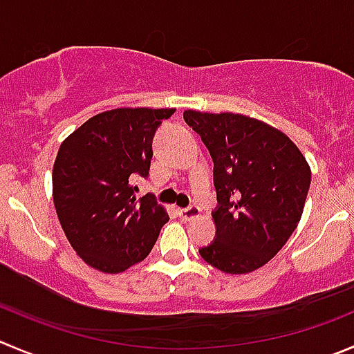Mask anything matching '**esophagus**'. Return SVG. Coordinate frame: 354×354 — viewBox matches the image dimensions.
<instances>
[{
    "mask_svg": "<svg viewBox=\"0 0 354 354\" xmlns=\"http://www.w3.org/2000/svg\"><path fill=\"white\" fill-rule=\"evenodd\" d=\"M179 215L183 218H186V221H193V218H196L200 215V207L198 205H189L187 208H179Z\"/></svg>",
    "mask_w": 354,
    "mask_h": 354,
    "instance_id": "1",
    "label": "esophagus"
}]
</instances>
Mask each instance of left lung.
Wrapping results in <instances>:
<instances>
[{
	"label": "left lung",
	"mask_w": 354,
	"mask_h": 354,
	"mask_svg": "<svg viewBox=\"0 0 354 354\" xmlns=\"http://www.w3.org/2000/svg\"><path fill=\"white\" fill-rule=\"evenodd\" d=\"M214 160L215 238L200 255L230 274L262 268L297 227L311 184L299 147L264 121L184 111Z\"/></svg>",
	"instance_id": "left-lung-1"
}]
</instances>
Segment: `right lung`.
I'll list each match as a JSON object with an SVG mask.
<instances>
[{
	"instance_id": "1",
	"label": "right lung",
	"mask_w": 354,
	"mask_h": 354,
	"mask_svg": "<svg viewBox=\"0 0 354 354\" xmlns=\"http://www.w3.org/2000/svg\"><path fill=\"white\" fill-rule=\"evenodd\" d=\"M175 109L120 107L74 130L53 163V203L71 247L88 266L121 272L144 261L168 214L153 194L136 196L146 179L153 137Z\"/></svg>"
}]
</instances>
